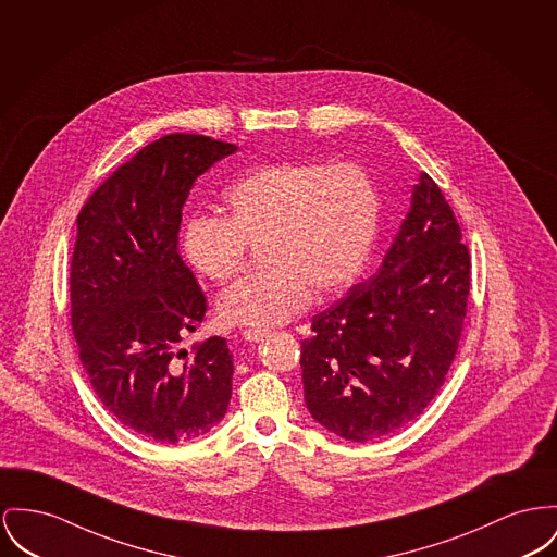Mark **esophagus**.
I'll return each mask as SVG.
<instances>
[{"label":"esophagus","mask_w":557,"mask_h":557,"mask_svg":"<svg viewBox=\"0 0 557 557\" xmlns=\"http://www.w3.org/2000/svg\"><path fill=\"white\" fill-rule=\"evenodd\" d=\"M243 337L247 342H260L263 337H268V330H258V327H249L243 332Z\"/></svg>","instance_id":"34e87169"}]
</instances>
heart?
I'll list each match as a JSON object with an SVG mask.
<instances>
[{
	"label": "heart",
	"mask_w": 557,
	"mask_h": 557,
	"mask_svg": "<svg viewBox=\"0 0 557 557\" xmlns=\"http://www.w3.org/2000/svg\"><path fill=\"white\" fill-rule=\"evenodd\" d=\"M227 215H191L182 232L189 268L213 283L232 278L258 245V272L218 299L225 325L272 327L301 314L312 292L346 289L377 232L380 194L355 162L285 160L243 175L225 191Z\"/></svg>",
	"instance_id": "1"
}]
</instances>
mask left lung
Returning <instances> with one entry per match:
<instances>
[{
	"mask_svg": "<svg viewBox=\"0 0 557 557\" xmlns=\"http://www.w3.org/2000/svg\"><path fill=\"white\" fill-rule=\"evenodd\" d=\"M440 186L420 173L380 270L312 319L304 399L327 431L371 442L418 418L444 386L471 287V258Z\"/></svg>",
	"mask_w": 557,
	"mask_h": 557,
	"instance_id": "obj_1",
	"label": "left lung"
}]
</instances>
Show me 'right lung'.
<instances>
[{
	"label": "right lung",
	"instance_id": "1",
	"mask_svg": "<svg viewBox=\"0 0 557 557\" xmlns=\"http://www.w3.org/2000/svg\"><path fill=\"white\" fill-rule=\"evenodd\" d=\"M236 149L166 135L124 162L77 215L70 296L79 361L113 418L158 444L209 433L232 397L223 337L191 355L177 348L207 312L177 234L194 182Z\"/></svg>",
	"mask_w": 557,
	"mask_h": 557
}]
</instances>
